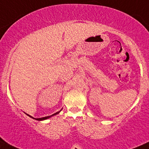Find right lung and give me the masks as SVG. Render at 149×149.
<instances>
[{
  "label": "right lung",
  "instance_id": "1",
  "mask_svg": "<svg viewBox=\"0 0 149 149\" xmlns=\"http://www.w3.org/2000/svg\"><path fill=\"white\" fill-rule=\"evenodd\" d=\"M63 109H61V110L60 111H58V112H55V114H53V115H49V116H47V117H44V118H33V117H31V115H28V114H26V113H25L26 114V115H28L29 117H30V118H33V119H34V120H39V121H42V120H47V119H48V118H50L51 117H52V116H54V115H58V113H60V112H61V110H62Z\"/></svg>",
  "mask_w": 149,
  "mask_h": 149
}]
</instances>
